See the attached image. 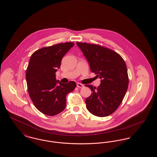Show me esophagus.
Listing matches in <instances>:
<instances>
[{
	"mask_svg": "<svg viewBox=\"0 0 157 157\" xmlns=\"http://www.w3.org/2000/svg\"><path fill=\"white\" fill-rule=\"evenodd\" d=\"M83 85L81 84V83H77V87H78V88H83Z\"/></svg>",
	"mask_w": 157,
	"mask_h": 157,
	"instance_id": "34e87169",
	"label": "esophagus"
}]
</instances>
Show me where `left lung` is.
<instances>
[{
    "label": "left lung",
    "mask_w": 157,
    "mask_h": 157,
    "mask_svg": "<svg viewBox=\"0 0 157 157\" xmlns=\"http://www.w3.org/2000/svg\"><path fill=\"white\" fill-rule=\"evenodd\" d=\"M76 45L88 60L91 72L101 79L98 88L85 85L92 91L85 100L87 109L95 116L107 117L117 110L127 92L125 62L118 53L104 46L78 42Z\"/></svg>",
    "instance_id": "8db88e82"
}]
</instances>
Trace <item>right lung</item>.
I'll list each match as a JSON object with an SVG mask.
<instances>
[{"label":"right lung","mask_w":157,"mask_h":157,"mask_svg":"<svg viewBox=\"0 0 157 157\" xmlns=\"http://www.w3.org/2000/svg\"><path fill=\"white\" fill-rule=\"evenodd\" d=\"M74 45L73 42L60 43L42 48L31 55L26 72L28 92L35 107L46 115L62 112L67 94L76 86L74 81L62 83L57 81L55 74L62 58Z\"/></svg>","instance_id":"right-lung-1"}]
</instances>
